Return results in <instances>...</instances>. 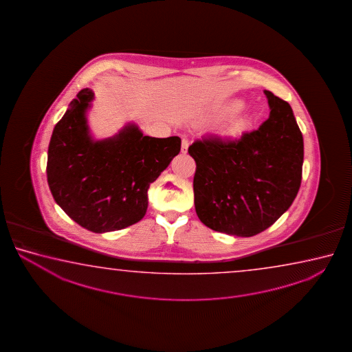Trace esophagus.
Masks as SVG:
<instances>
[{
  "label": "esophagus",
  "instance_id": "1",
  "mask_svg": "<svg viewBox=\"0 0 352 352\" xmlns=\"http://www.w3.org/2000/svg\"><path fill=\"white\" fill-rule=\"evenodd\" d=\"M188 145H190V142H188L187 139H182V144H181V153H182V154L187 153Z\"/></svg>",
  "mask_w": 352,
  "mask_h": 352
}]
</instances>
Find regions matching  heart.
Returning <instances> with one entry per match:
<instances>
[{
    "mask_svg": "<svg viewBox=\"0 0 352 352\" xmlns=\"http://www.w3.org/2000/svg\"><path fill=\"white\" fill-rule=\"evenodd\" d=\"M241 107H243V102L240 101L234 102V103H232V106H230L232 111H238Z\"/></svg>",
    "mask_w": 352,
    "mask_h": 352,
    "instance_id": "1",
    "label": "heart"
}]
</instances>
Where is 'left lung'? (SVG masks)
Segmentation results:
<instances>
[{"mask_svg": "<svg viewBox=\"0 0 352 352\" xmlns=\"http://www.w3.org/2000/svg\"><path fill=\"white\" fill-rule=\"evenodd\" d=\"M270 117L238 139L207 135L188 148L196 161V213L206 227L249 238L291 207L302 181L304 145L289 103L265 89Z\"/></svg>", "mask_w": 352, "mask_h": 352, "instance_id": "left-lung-1", "label": "left lung"}]
</instances>
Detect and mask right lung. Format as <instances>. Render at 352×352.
Listing matches in <instances>:
<instances>
[{"instance_id": "right-lung-1", "label": "right lung", "mask_w": 352, "mask_h": 352, "mask_svg": "<svg viewBox=\"0 0 352 352\" xmlns=\"http://www.w3.org/2000/svg\"><path fill=\"white\" fill-rule=\"evenodd\" d=\"M94 97L92 89H81L54 126L47 176L60 208L78 226L101 234L143 219L150 184L179 154L181 139L144 135L135 123L113 137L95 139L87 120Z\"/></svg>"}]
</instances>
